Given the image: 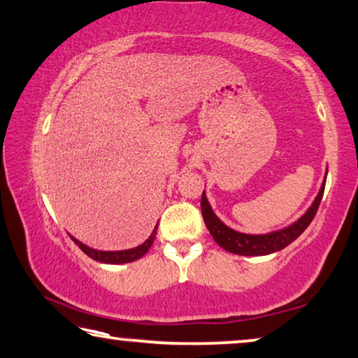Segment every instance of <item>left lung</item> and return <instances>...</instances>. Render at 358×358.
Returning a JSON list of instances; mask_svg holds the SVG:
<instances>
[{
	"mask_svg": "<svg viewBox=\"0 0 358 358\" xmlns=\"http://www.w3.org/2000/svg\"><path fill=\"white\" fill-rule=\"evenodd\" d=\"M323 189H325V180H323L322 188L317 194L315 201L312 202V206L308 208L301 218L294 221L293 224L287 226V228L268 232V234H243V232L231 229L229 226H226L217 215L213 213L212 207L207 201L206 191L202 192L201 199V208H202V217L206 221L207 229L212 234L213 241L218 243L221 248H224L226 252L242 255V257H259V255H269L274 252H279L282 248L298 239L303 234L304 229L310 224V221L314 220L317 210H319Z\"/></svg>",
	"mask_w": 358,
	"mask_h": 358,
	"instance_id": "left-lung-1",
	"label": "left lung"
}]
</instances>
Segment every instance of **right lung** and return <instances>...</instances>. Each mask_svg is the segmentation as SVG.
<instances>
[{
	"label": "right lung",
	"mask_w": 358,
	"mask_h": 358,
	"mask_svg": "<svg viewBox=\"0 0 358 358\" xmlns=\"http://www.w3.org/2000/svg\"><path fill=\"white\" fill-rule=\"evenodd\" d=\"M156 231H157V224L155 231L151 232V236L146 239L141 245L135 247V248H129V250H117V252H103V250H95V248H90L87 245H84L83 242H79L78 239L71 236V239L75 241L76 245L81 248V250L95 261H100V263H106V264H122V263H132V261L138 259L143 257V255L150 250L152 242H155L156 237Z\"/></svg>",
	"instance_id": "right-lung-1"
}]
</instances>
